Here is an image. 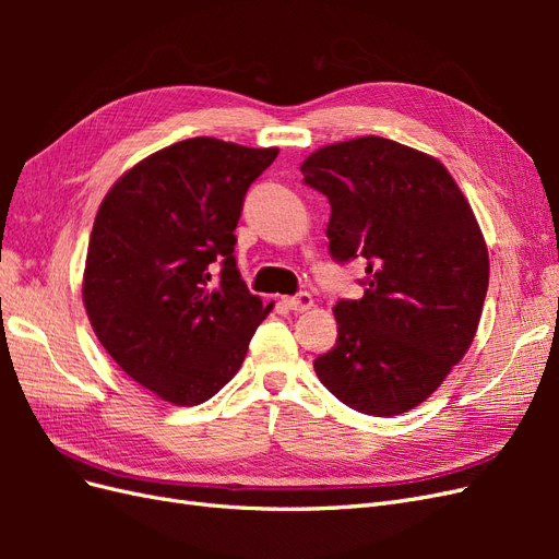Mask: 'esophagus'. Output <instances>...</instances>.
Returning a JSON list of instances; mask_svg holds the SVG:
<instances>
[{"label": "esophagus", "instance_id": "34e87169", "mask_svg": "<svg viewBox=\"0 0 559 559\" xmlns=\"http://www.w3.org/2000/svg\"><path fill=\"white\" fill-rule=\"evenodd\" d=\"M284 306L294 310V312H306L314 306V298L310 294H298V296H289L284 298Z\"/></svg>", "mask_w": 559, "mask_h": 559}]
</instances>
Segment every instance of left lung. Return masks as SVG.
<instances>
[{
  "label": "left lung",
  "instance_id": "obj_1",
  "mask_svg": "<svg viewBox=\"0 0 559 559\" xmlns=\"http://www.w3.org/2000/svg\"><path fill=\"white\" fill-rule=\"evenodd\" d=\"M300 173L331 202L333 259H366L364 298L333 308L337 341L314 373L364 415L408 413L476 337L489 284L476 214L441 160L376 134L317 148Z\"/></svg>",
  "mask_w": 559,
  "mask_h": 559
}]
</instances>
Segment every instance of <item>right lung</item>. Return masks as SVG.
I'll return each instance as SVG.
<instances>
[{
  "label": "right lung",
  "mask_w": 559,
  "mask_h": 559,
  "mask_svg": "<svg viewBox=\"0 0 559 559\" xmlns=\"http://www.w3.org/2000/svg\"><path fill=\"white\" fill-rule=\"evenodd\" d=\"M280 154L193 138L116 179L97 210L83 306L109 357L173 405L212 399L273 310L235 265L245 193Z\"/></svg>",
  "instance_id": "add662e5"
}]
</instances>
